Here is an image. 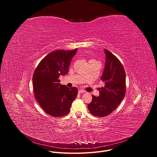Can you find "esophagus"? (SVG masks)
I'll use <instances>...</instances> for the list:
<instances>
[{
  "instance_id": "obj_1",
  "label": "esophagus",
  "mask_w": 157,
  "mask_h": 157,
  "mask_svg": "<svg viewBox=\"0 0 157 157\" xmlns=\"http://www.w3.org/2000/svg\"><path fill=\"white\" fill-rule=\"evenodd\" d=\"M78 93H85V91L82 90V89H79V90L78 91Z\"/></svg>"
}]
</instances>
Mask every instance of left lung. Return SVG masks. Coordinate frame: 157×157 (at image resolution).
Listing matches in <instances>:
<instances>
[{"mask_svg":"<svg viewBox=\"0 0 157 157\" xmlns=\"http://www.w3.org/2000/svg\"><path fill=\"white\" fill-rule=\"evenodd\" d=\"M105 61L101 79L104 86L99 88V96L93 95L87 105L90 113L95 116L104 117L115 110L125 95V72L119 59L104 49Z\"/></svg>","mask_w":157,"mask_h":157,"instance_id":"8db88e82","label":"left lung"}]
</instances>
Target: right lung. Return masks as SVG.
Masks as SVG:
<instances>
[{"label":"right lung","instance_id":"1","mask_svg":"<svg viewBox=\"0 0 157 157\" xmlns=\"http://www.w3.org/2000/svg\"><path fill=\"white\" fill-rule=\"evenodd\" d=\"M74 50H58L51 52L39 63L33 75V92L36 100L46 113L53 117L68 114L78 94L76 87L61 85L59 77L68 73Z\"/></svg>","mask_w":157,"mask_h":157}]
</instances>
